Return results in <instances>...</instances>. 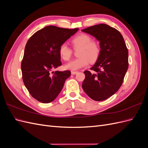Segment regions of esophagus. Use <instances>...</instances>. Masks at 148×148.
Wrapping results in <instances>:
<instances>
[{
  "label": "esophagus",
  "instance_id": "34e87169",
  "mask_svg": "<svg viewBox=\"0 0 148 148\" xmlns=\"http://www.w3.org/2000/svg\"><path fill=\"white\" fill-rule=\"evenodd\" d=\"M71 73L72 75H75V74H77L78 73V71H71Z\"/></svg>",
  "mask_w": 148,
  "mask_h": 148
}]
</instances>
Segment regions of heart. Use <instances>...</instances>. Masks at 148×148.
<instances>
[{"label":"heart","mask_w":148,"mask_h":148,"mask_svg":"<svg viewBox=\"0 0 148 148\" xmlns=\"http://www.w3.org/2000/svg\"><path fill=\"white\" fill-rule=\"evenodd\" d=\"M74 47L79 48L78 59L71 60L65 65V69L70 70H77L88 65L89 62L95 63L99 57L101 49L96 42L91 41L89 36L81 34L71 40ZM60 57L65 61L70 60L71 56V49L66 44H62L59 49Z\"/></svg>","instance_id":"heart-1"}]
</instances>
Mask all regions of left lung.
Segmentation results:
<instances>
[{
  "label": "left lung",
  "instance_id": "obj_1",
  "mask_svg": "<svg viewBox=\"0 0 148 148\" xmlns=\"http://www.w3.org/2000/svg\"><path fill=\"white\" fill-rule=\"evenodd\" d=\"M100 42L101 52L95 64L84 71L82 88L92 99L101 101L117 92L128 68V51L122 35L106 24L94 25L82 30Z\"/></svg>",
  "mask_w": 148,
  "mask_h": 148
}]
</instances>
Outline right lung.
Here are the masks:
<instances>
[{
	"instance_id": "right-lung-1",
	"label": "right lung",
	"mask_w": 148,
	"mask_h": 148,
	"mask_svg": "<svg viewBox=\"0 0 148 148\" xmlns=\"http://www.w3.org/2000/svg\"><path fill=\"white\" fill-rule=\"evenodd\" d=\"M78 30L48 26L38 31L28 39L21 68L25 86L35 99L49 103L59 95L71 71L51 72L62 65L60 46Z\"/></svg>"
}]
</instances>
